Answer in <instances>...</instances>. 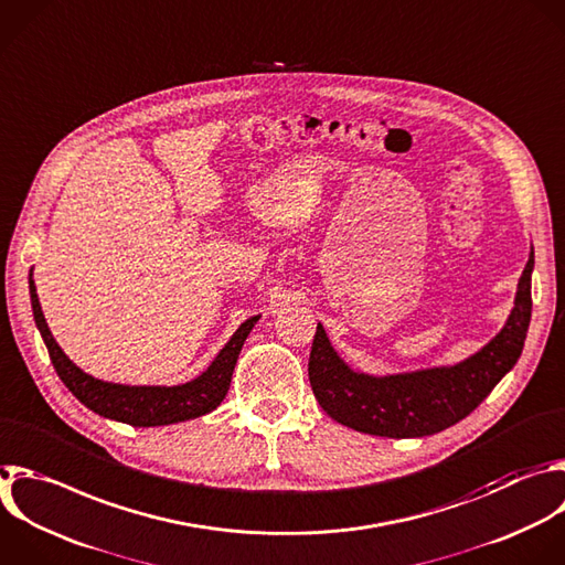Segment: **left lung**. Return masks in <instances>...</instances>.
Returning a JSON list of instances; mask_svg holds the SVG:
<instances>
[{"instance_id":"left-lung-1","label":"left lung","mask_w":565,"mask_h":565,"mask_svg":"<svg viewBox=\"0 0 565 565\" xmlns=\"http://www.w3.org/2000/svg\"><path fill=\"white\" fill-rule=\"evenodd\" d=\"M534 250L521 273L514 308L503 328L475 354L455 365L399 374L352 370L317 323L308 377L319 406L339 424L374 437H428L466 419L514 367L532 312Z\"/></svg>"}]
</instances>
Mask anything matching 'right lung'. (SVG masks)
<instances>
[{"label":"right lung","instance_id":"1","mask_svg":"<svg viewBox=\"0 0 565 565\" xmlns=\"http://www.w3.org/2000/svg\"><path fill=\"white\" fill-rule=\"evenodd\" d=\"M29 288H31V306H33L38 330L49 348L51 361L64 386L93 413L106 419L135 426V428L168 426V424L198 419L202 415L213 413L224 402L231 388L233 370L237 365L242 345L262 317V315H255L246 319L235 330L231 341L220 350L213 363L193 382H185L179 386H126V384L95 380L93 374L84 372L64 354L42 312L38 288L33 281V270L29 277Z\"/></svg>","mask_w":565,"mask_h":565}]
</instances>
